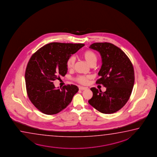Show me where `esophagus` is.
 Here are the masks:
<instances>
[{
	"label": "esophagus",
	"mask_w": 157,
	"mask_h": 157,
	"mask_svg": "<svg viewBox=\"0 0 157 157\" xmlns=\"http://www.w3.org/2000/svg\"><path fill=\"white\" fill-rule=\"evenodd\" d=\"M87 88L85 87H81V86H80V87H79V90H85L87 89Z\"/></svg>",
	"instance_id": "34e87169"
}]
</instances>
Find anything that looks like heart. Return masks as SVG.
Returning <instances> with one entry per match:
<instances>
[{"label": "heart", "instance_id": "1", "mask_svg": "<svg viewBox=\"0 0 157 157\" xmlns=\"http://www.w3.org/2000/svg\"><path fill=\"white\" fill-rule=\"evenodd\" d=\"M82 56L90 66L92 65H95L97 60V56L93 51L89 50L85 51L82 54ZM75 61V59L73 56H70L69 58L67 59L66 65L67 69L71 70L73 68ZM90 78L91 76L90 75H78L76 78V80L77 82L80 83L82 85H86L87 84L88 81L90 79Z\"/></svg>", "mask_w": 157, "mask_h": 157}]
</instances>
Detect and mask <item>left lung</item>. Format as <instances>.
Wrapping results in <instances>:
<instances>
[{"mask_svg": "<svg viewBox=\"0 0 157 157\" xmlns=\"http://www.w3.org/2000/svg\"><path fill=\"white\" fill-rule=\"evenodd\" d=\"M90 48L101 54L102 65L98 72L100 78L96 83L103 85L106 91L96 88L90 90L91 106L104 114H112L121 109L128 102L132 91L135 73L133 65L126 54L110 43H94Z\"/></svg>", "mask_w": 157, "mask_h": 157, "instance_id": "obj_1", "label": "left lung"}]
</instances>
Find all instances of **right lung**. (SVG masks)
I'll list each match as a JSON object with an SVG mask.
<instances>
[{
  "label": "right lung",
  "mask_w": 157,
  "mask_h": 157,
  "mask_svg": "<svg viewBox=\"0 0 157 157\" xmlns=\"http://www.w3.org/2000/svg\"><path fill=\"white\" fill-rule=\"evenodd\" d=\"M85 45L82 43H50L33 54L25 71L27 94L40 112L56 114L67 108L78 90L77 86L56 89L54 80L67 74V59Z\"/></svg>",
  "instance_id": "1"
}]
</instances>
